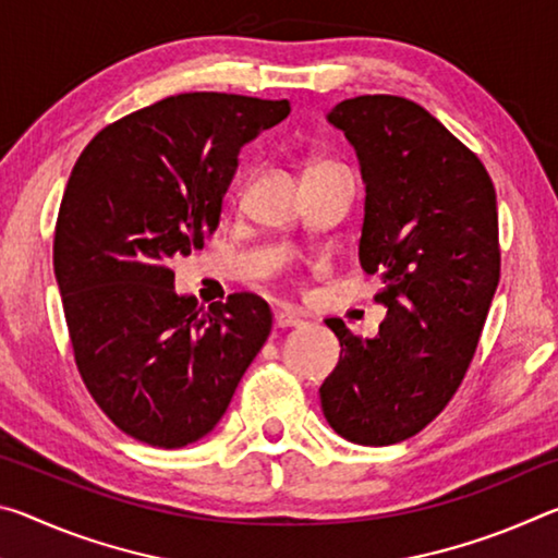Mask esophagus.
Instances as JSON below:
<instances>
[{
    "label": "esophagus",
    "instance_id": "obj_1",
    "mask_svg": "<svg viewBox=\"0 0 558 558\" xmlns=\"http://www.w3.org/2000/svg\"><path fill=\"white\" fill-rule=\"evenodd\" d=\"M272 323H276V327L286 329V327H298L302 319L295 313H290V310H278V313L272 315Z\"/></svg>",
    "mask_w": 558,
    "mask_h": 558
}]
</instances>
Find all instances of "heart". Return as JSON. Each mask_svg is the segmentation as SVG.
<instances>
[{"label": "heart", "instance_id": "1", "mask_svg": "<svg viewBox=\"0 0 558 558\" xmlns=\"http://www.w3.org/2000/svg\"><path fill=\"white\" fill-rule=\"evenodd\" d=\"M332 167H339L335 162H327V159H315V162H310L305 167V174H313V172H323V169H332Z\"/></svg>", "mask_w": 558, "mask_h": 558}]
</instances>
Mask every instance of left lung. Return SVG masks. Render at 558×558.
Instances as JSON below:
<instances>
[{"label": "left lung", "mask_w": 558, "mask_h": 558, "mask_svg": "<svg viewBox=\"0 0 558 558\" xmlns=\"http://www.w3.org/2000/svg\"><path fill=\"white\" fill-rule=\"evenodd\" d=\"M327 120L366 184L359 260L384 288L379 335L329 317L342 347L319 386L329 426L356 446L423 430L458 391L499 282L497 196L475 153L418 102L359 96Z\"/></svg>", "instance_id": "1"}]
</instances>
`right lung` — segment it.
<instances>
[{"mask_svg": "<svg viewBox=\"0 0 558 558\" xmlns=\"http://www.w3.org/2000/svg\"><path fill=\"white\" fill-rule=\"evenodd\" d=\"M288 100L182 93L102 128L75 162L53 235L75 366L102 413L140 442L182 448L216 428L272 315L253 292L199 307L174 256L216 231L239 153Z\"/></svg>", "mask_w": 558, "mask_h": 558, "instance_id": "add662e5", "label": "right lung"}]
</instances>
